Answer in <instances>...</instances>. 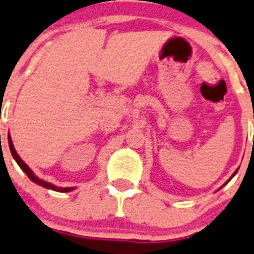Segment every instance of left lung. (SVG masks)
I'll return each instance as SVG.
<instances>
[{
    "label": "left lung",
    "instance_id": "8db88e82",
    "mask_svg": "<svg viewBox=\"0 0 254 254\" xmlns=\"http://www.w3.org/2000/svg\"><path fill=\"white\" fill-rule=\"evenodd\" d=\"M236 172H238V170H236ZM236 172H235V173H234V174H232V176H231V178H232V177H234V176H235V174H236ZM231 178H230V180H231ZM229 180V181H230ZM229 181H227V182H229ZM227 182H226V183H227ZM226 183H225V185H226ZM225 185H223V186H225Z\"/></svg>",
    "mask_w": 254,
    "mask_h": 254
}]
</instances>
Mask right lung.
I'll use <instances>...</instances> for the list:
<instances>
[{"label": "right lung", "instance_id": "obj_1", "mask_svg": "<svg viewBox=\"0 0 254 254\" xmlns=\"http://www.w3.org/2000/svg\"><path fill=\"white\" fill-rule=\"evenodd\" d=\"M8 147H10V151H11V155L12 157L15 159V161L18 163V165L20 167V169L24 172L27 176H28L29 180L32 181V182L37 183V185H40V186L45 187V189H49V190H54V191H58V192H69V191H72V190H74V187H58V186H54V185H51L50 182H46V181L44 180H40L38 177L35 176V173L32 172L31 169H29V167L27 165V164L23 161L20 157H19V155L16 153V151H15L14 148V144H12V140H11V137H10V134H8Z\"/></svg>", "mask_w": 254, "mask_h": 254}]
</instances>
